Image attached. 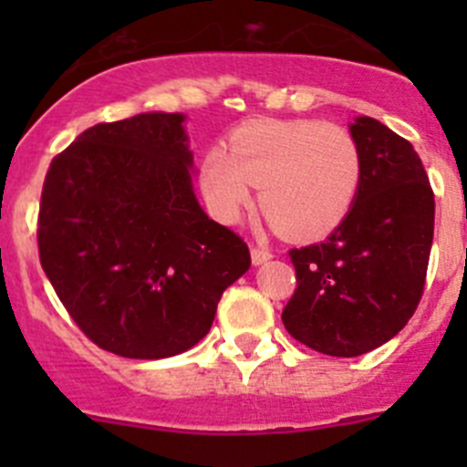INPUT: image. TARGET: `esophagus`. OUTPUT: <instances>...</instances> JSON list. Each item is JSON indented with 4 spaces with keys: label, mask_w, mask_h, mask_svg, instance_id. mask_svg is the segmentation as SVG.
I'll return each mask as SVG.
<instances>
[{
    "label": "esophagus",
    "mask_w": 467,
    "mask_h": 467,
    "mask_svg": "<svg viewBox=\"0 0 467 467\" xmlns=\"http://www.w3.org/2000/svg\"><path fill=\"white\" fill-rule=\"evenodd\" d=\"M271 257H273L271 251H266V248H260V246L251 248V260H253V264H255V266H260V264L268 262Z\"/></svg>",
    "instance_id": "esophagus-1"
}]
</instances>
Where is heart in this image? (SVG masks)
Segmentation results:
<instances>
[{"mask_svg":"<svg viewBox=\"0 0 467 467\" xmlns=\"http://www.w3.org/2000/svg\"><path fill=\"white\" fill-rule=\"evenodd\" d=\"M361 150L350 130L317 119L264 121L212 149L201 190L212 214L234 223L260 187V207L285 237L318 239L350 214L361 187Z\"/></svg>","mask_w":467,"mask_h":467,"instance_id":"heart-1","label":"heart"}]
</instances>
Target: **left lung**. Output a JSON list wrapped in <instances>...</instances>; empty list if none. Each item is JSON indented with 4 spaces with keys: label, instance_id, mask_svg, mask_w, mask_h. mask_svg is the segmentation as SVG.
Segmentation results:
<instances>
[{
    "label": "left lung",
    "instance_id": "8db88e82",
    "mask_svg": "<svg viewBox=\"0 0 467 467\" xmlns=\"http://www.w3.org/2000/svg\"><path fill=\"white\" fill-rule=\"evenodd\" d=\"M361 187L350 214L321 244L289 251L296 291L282 323L329 357H359L390 341L422 298L434 239V192L411 142L357 117Z\"/></svg>",
    "mask_w": 467,
    "mask_h": 467
}]
</instances>
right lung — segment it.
I'll use <instances>...</instances> for the list:
<instances>
[{
	"label": "right lung",
	"mask_w": 467,
	"mask_h": 467,
	"mask_svg": "<svg viewBox=\"0 0 467 467\" xmlns=\"http://www.w3.org/2000/svg\"><path fill=\"white\" fill-rule=\"evenodd\" d=\"M181 112L83 130L51 160L40 264L89 341L129 359L181 355L210 332L221 294L251 266L192 185Z\"/></svg>",
	"instance_id": "obj_1"
}]
</instances>
